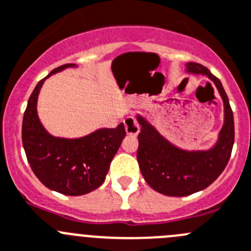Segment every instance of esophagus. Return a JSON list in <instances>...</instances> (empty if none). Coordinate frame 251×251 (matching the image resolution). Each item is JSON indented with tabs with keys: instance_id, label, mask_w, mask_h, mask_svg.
<instances>
[{
	"instance_id": "obj_1",
	"label": "esophagus",
	"mask_w": 251,
	"mask_h": 251,
	"mask_svg": "<svg viewBox=\"0 0 251 251\" xmlns=\"http://www.w3.org/2000/svg\"><path fill=\"white\" fill-rule=\"evenodd\" d=\"M124 125H125V131L127 135L136 136L140 132V125H138L137 121H136V119L133 116H127L124 120Z\"/></svg>"
}]
</instances>
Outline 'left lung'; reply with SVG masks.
Listing matches in <instances>:
<instances>
[{
	"label": "left lung",
	"mask_w": 251,
	"mask_h": 251,
	"mask_svg": "<svg viewBox=\"0 0 251 251\" xmlns=\"http://www.w3.org/2000/svg\"><path fill=\"white\" fill-rule=\"evenodd\" d=\"M189 74L205 75L217 87L223 105L225 124L218 141L208 151H185L165 140L145 118L137 115V162L141 173L153 190L167 196H187L210 186L225 170L234 143V119L222 83L207 67L187 62Z\"/></svg>",
	"instance_id": "obj_1"
}]
</instances>
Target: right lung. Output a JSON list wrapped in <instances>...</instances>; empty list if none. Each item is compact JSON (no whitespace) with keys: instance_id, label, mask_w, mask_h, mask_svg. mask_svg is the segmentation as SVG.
<instances>
[{"instance_id":"right-lung-1","label":"right lung","mask_w":251,"mask_h":251,"mask_svg":"<svg viewBox=\"0 0 251 251\" xmlns=\"http://www.w3.org/2000/svg\"><path fill=\"white\" fill-rule=\"evenodd\" d=\"M67 67L76 65L52 70L34 88L24 111L22 141L31 170L46 187L64 195L79 196L103 184L126 132L120 124L116 128H99L81 138H61L44 128L36 111L39 92L48 77Z\"/></svg>"}]
</instances>
